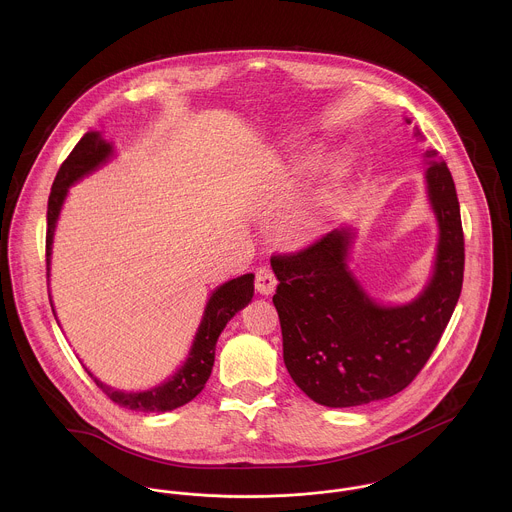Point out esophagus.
I'll return each mask as SVG.
<instances>
[{"label":"esophagus","mask_w":512,"mask_h":512,"mask_svg":"<svg viewBox=\"0 0 512 512\" xmlns=\"http://www.w3.org/2000/svg\"><path fill=\"white\" fill-rule=\"evenodd\" d=\"M276 286H278V278L272 268L262 266L256 270V290L258 292L262 295H270V293H274Z\"/></svg>","instance_id":"esophagus-1"}]
</instances>
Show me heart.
I'll return each mask as SVG.
<instances>
[{
  "label": "heart",
  "instance_id": "1",
  "mask_svg": "<svg viewBox=\"0 0 512 512\" xmlns=\"http://www.w3.org/2000/svg\"><path fill=\"white\" fill-rule=\"evenodd\" d=\"M345 169H347V165H345L343 161H335L333 165H329V179H331V181L341 179L343 173H345Z\"/></svg>",
  "mask_w": 512,
  "mask_h": 512
}]
</instances>
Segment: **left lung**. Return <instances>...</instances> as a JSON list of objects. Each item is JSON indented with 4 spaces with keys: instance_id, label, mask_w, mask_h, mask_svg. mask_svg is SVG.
<instances>
[{
    "instance_id": "8db88e82",
    "label": "left lung",
    "mask_w": 512,
    "mask_h": 512,
    "mask_svg": "<svg viewBox=\"0 0 512 512\" xmlns=\"http://www.w3.org/2000/svg\"><path fill=\"white\" fill-rule=\"evenodd\" d=\"M436 155V149L426 151V157ZM426 179L438 215V260L416 301L382 307L363 292L347 270L351 232L345 228L270 258L280 280L272 301L284 363L317 404L349 408L390 398L420 374L438 347L463 286L465 240L447 165L434 161Z\"/></svg>"
}]
</instances>
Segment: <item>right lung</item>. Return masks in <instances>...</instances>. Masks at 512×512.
<instances>
[{
    "label": "right lung",
    "instance_id": "obj_1",
    "mask_svg": "<svg viewBox=\"0 0 512 512\" xmlns=\"http://www.w3.org/2000/svg\"><path fill=\"white\" fill-rule=\"evenodd\" d=\"M112 153L110 144H106L98 134L90 132L80 138V142L74 146L69 157L63 161L51 195H49V207H47V240H45V254H47V282H49V262H51V244L55 234V224L59 219L63 201L67 197L69 187L86 173L94 171L100 163L108 159ZM254 295V276L244 274L236 280H230L222 284L217 292L211 295L203 321L199 325L195 343L191 347L187 363L181 366L175 376H171L165 384L151 388L147 392H118L100 380H96L90 370L88 376L96 382V386L118 406L136 410V412H169L175 410L187 402H191L207 384L211 370L215 365V347L222 329L226 323L244 307L250 303ZM53 307V305H51Z\"/></svg>",
    "mask_w": 512,
    "mask_h": 512
}]
</instances>
